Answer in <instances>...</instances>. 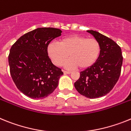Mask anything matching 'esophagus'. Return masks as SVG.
I'll list each match as a JSON object with an SVG mask.
<instances>
[{"label":"esophagus","instance_id":"34e87169","mask_svg":"<svg viewBox=\"0 0 131 131\" xmlns=\"http://www.w3.org/2000/svg\"><path fill=\"white\" fill-rule=\"evenodd\" d=\"M63 72H64V74H70V73H71V71H68V70H63Z\"/></svg>","mask_w":131,"mask_h":131}]
</instances>
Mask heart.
<instances>
[{"label": "heart", "instance_id": "obj_1", "mask_svg": "<svg viewBox=\"0 0 131 131\" xmlns=\"http://www.w3.org/2000/svg\"><path fill=\"white\" fill-rule=\"evenodd\" d=\"M47 53L54 65L60 67L69 55L70 58L64 66L68 69L79 67L82 69L92 67L98 60L101 53V45L94 38L72 35L62 37L57 42H49Z\"/></svg>", "mask_w": 131, "mask_h": 131}]
</instances>
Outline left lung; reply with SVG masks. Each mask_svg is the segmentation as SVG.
<instances>
[{
	"label": "left lung",
	"mask_w": 131,
	"mask_h": 131,
	"mask_svg": "<svg viewBox=\"0 0 131 131\" xmlns=\"http://www.w3.org/2000/svg\"><path fill=\"white\" fill-rule=\"evenodd\" d=\"M101 45L98 60L80 74L74 87L81 95L94 99L106 95L119 80L123 64L121 49L111 39L94 30H88Z\"/></svg>",
	"instance_id": "obj_1"
}]
</instances>
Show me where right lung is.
Segmentation results:
<instances>
[{
	"label": "right lung",
	"instance_id": "1",
	"mask_svg": "<svg viewBox=\"0 0 131 131\" xmlns=\"http://www.w3.org/2000/svg\"><path fill=\"white\" fill-rule=\"evenodd\" d=\"M61 33L57 28H37L20 37L11 47V77L18 89L28 97L45 98L58 86L63 72L52 63L47 46Z\"/></svg>",
	"mask_w": 131,
	"mask_h": 131
}]
</instances>
